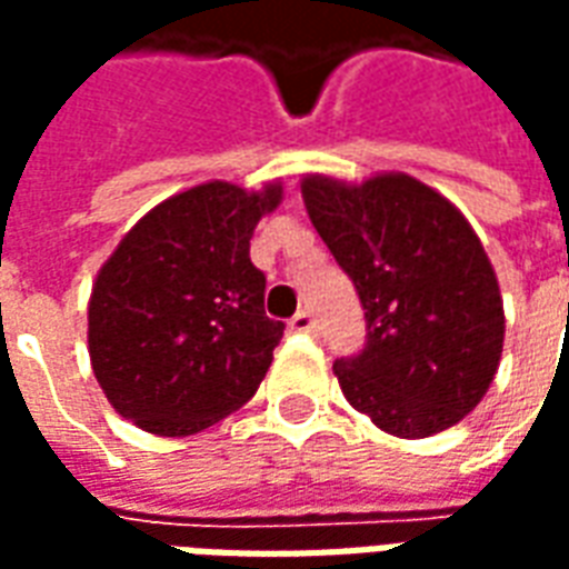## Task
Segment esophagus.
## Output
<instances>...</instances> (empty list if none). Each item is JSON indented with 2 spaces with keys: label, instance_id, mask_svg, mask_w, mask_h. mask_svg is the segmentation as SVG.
Wrapping results in <instances>:
<instances>
[{
  "label": "esophagus",
  "instance_id": "34e87169",
  "mask_svg": "<svg viewBox=\"0 0 569 569\" xmlns=\"http://www.w3.org/2000/svg\"><path fill=\"white\" fill-rule=\"evenodd\" d=\"M289 329H292V332H305V335L320 332V326H317V320H313V313H310V310H298L296 317H292V322H289Z\"/></svg>",
  "mask_w": 569,
  "mask_h": 569
}]
</instances>
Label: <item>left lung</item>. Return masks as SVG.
Segmentation results:
<instances>
[{
    "label": "left lung",
    "instance_id": "left-lung-1",
    "mask_svg": "<svg viewBox=\"0 0 569 569\" xmlns=\"http://www.w3.org/2000/svg\"><path fill=\"white\" fill-rule=\"evenodd\" d=\"M301 198L366 310L369 341L332 366L347 402L399 439L460 423L488 393L506 335L500 283L472 224L408 173H308Z\"/></svg>",
    "mask_w": 569,
    "mask_h": 569
}]
</instances>
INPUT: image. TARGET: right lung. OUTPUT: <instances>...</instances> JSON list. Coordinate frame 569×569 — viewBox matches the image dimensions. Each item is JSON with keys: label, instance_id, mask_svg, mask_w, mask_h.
Returning a JSON list of instances; mask_svg holds the SVG:
<instances>
[{"label": "right lung", "instance_id": "add662e5", "mask_svg": "<svg viewBox=\"0 0 569 569\" xmlns=\"http://www.w3.org/2000/svg\"><path fill=\"white\" fill-rule=\"evenodd\" d=\"M283 200L200 182L161 200L103 261L88 301V353L109 406L154 436H194L252 399L283 322L264 317L249 237Z\"/></svg>", "mask_w": 569, "mask_h": 569}]
</instances>
